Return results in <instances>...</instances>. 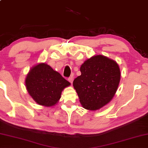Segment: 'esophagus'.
<instances>
[{
	"mask_svg": "<svg viewBox=\"0 0 148 148\" xmlns=\"http://www.w3.org/2000/svg\"><path fill=\"white\" fill-rule=\"evenodd\" d=\"M68 81H69V82H70V83H72L73 81V77L71 76L70 77H69V78H68Z\"/></svg>",
	"mask_w": 148,
	"mask_h": 148,
	"instance_id": "obj_1",
	"label": "esophagus"
}]
</instances>
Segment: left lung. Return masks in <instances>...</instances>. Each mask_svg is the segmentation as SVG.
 <instances>
[{
    "label": "left lung",
    "mask_w": 148,
    "mask_h": 148,
    "mask_svg": "<svg viewBox=\"0 0 148 148\" xmlns=\"http://www.w3.org/2000/svg\"><path fill=\"white\" fill-rule=\"evenodd\" d=\"M80 71L81 75L73 84L84 109L99 110L112 100L121 78L117 62L102 55L94 56L81 65Z\"/></svg>",
    "instance_id": "1"
}]
</instances>
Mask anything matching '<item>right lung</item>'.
<instances>
[{
    "label": "right lung",
    "mask_w": 148,
    "mask_h": 148,
    "mask_svg": "<svg viewBox=\"0 0 148 148\" xmlns=\"http://www.w3.org/2000/svg\"><path fill=\"white\" fill-rule=\"evenodd\" d=\"M70 84L59 73L45 63L33 67L25 79L29 95L38 104L45 107H50L58 103L62 90Z\"/></svg>",
    "instance_id": "obj_1"
}]
</instances>
